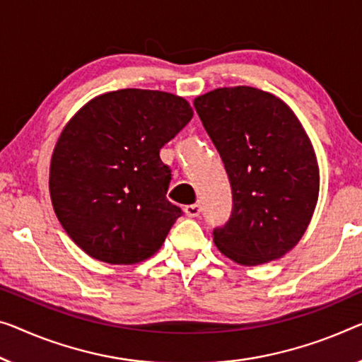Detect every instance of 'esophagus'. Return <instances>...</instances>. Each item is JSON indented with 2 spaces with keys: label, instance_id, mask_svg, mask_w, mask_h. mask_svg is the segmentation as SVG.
Returning <instances> with one entry per match:
<instances>
[{
  "label": "esophagus",
  "instance_id": "obj_1",
  "mask_svg": "<svg viewBox=\"0 0 362 362\" xmlns=\"http://www.w3.org/2000/svg\"><path fill=\"white\" fill-rule=\"evenodd\" d=\"M183 211L188 216V218H195L199 213H202V206H199L198 203H193V204H187L185 208H183Z\"/></svg>",
  "mask_w": 362,
  "mask_h": 362
}]
</instances>
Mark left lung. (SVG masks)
<instances>
[{
  "label": "left lung",
  "instance_id": "left-lung-1",
  "mask_svg": "<svg viewBox=\"0 0 362 362\" xmlns=\"http://www.w3.org/2000/svg\"><path fill=\"white\" fill-rule=\"evenodd\" d=\"M193 105L233 188V214L214 229L216 247L244 267L278 260L298 245L319 199L310 138L286 102L250 86L209 90Z\"/></svg>",
  "mask_w": 362,
  "mask_h": 362
}]
</instances>
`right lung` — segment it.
<instances>
[{"label": "right lung", "instance_id": "right-lung-1", "mask_svg": "<svg viewBox=\"0 0 362 362\" xmlns=\"http://www.w3.org/2000/svg\"><path fill=\"white\" fill-rule=\"evenodd\" d=\"M192 117L180 95L120 89L69 118L53 149L48 188L81 250L110 265H134L163 247L182 211L165 198L170 170L159 151Z\"/></svg>", "mask_w": 362, "mask_h": 362}]
</instances>
